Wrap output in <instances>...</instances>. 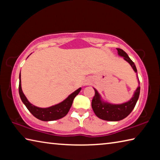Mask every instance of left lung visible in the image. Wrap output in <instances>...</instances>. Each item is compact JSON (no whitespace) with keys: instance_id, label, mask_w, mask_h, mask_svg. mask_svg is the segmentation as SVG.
<instances>
[{"instance_id":"1","label":"left lung","mask_w":160,"mask_h":160,"mask_svg":"<svg viewBox=\"0 0 160 160\" xmlns=\"http://www.w3.org/2000/svg\"><path fill=\"white\" fill-rule=\"evenodd\" d=\"M118 51V56L123 57L124 60L128 62L131 65L132 68L133 69L135 72L137 73V68L135 65L129 58L125 51L121 48H116ZM138 84L140 82L138 80ZM95 94L92 101V107L97 117L102 119V120L109 121H118L127 117L131 113L132 109L136 104L138 99L139 98L140 87L138 85L136 90L135 91L133 95L129 101L122 104H111L107 102L104 101L102 98L100 94L98 92L95 88H94Z\"/></svg>"}]
</instances>
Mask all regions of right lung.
Segmentation results:
<instances>
[{"label":"right lung","mask_w":160,"mask_h":160,"mask_svg":"<svg viewBox=\"0 0 160 160\" xmlns=\"http://www.w3.org/2000/svg\"><path fill=\"white\" fill-rule=\"evenodd\" d=\"M20 82H19V94H20V99L23 104L25 105L28 109L29 111L32 115L37 118L44 121H55L64 117L68 113L69 110L72 104V102L75 97H76L81 90V88H78L77 90L73 92L72 94L65 99L63 102L58 103L57 104L53 106L41 108L34 106L28 101L25 94H24L21 87V74L19 76Z\"/></svg>","instance_id":"1"}]
</instances>
